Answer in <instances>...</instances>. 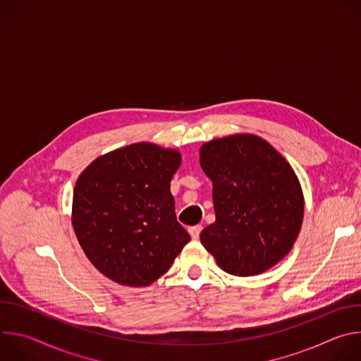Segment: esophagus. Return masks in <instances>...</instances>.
I'll list each match as a JSON object with an SVG mask.
<instances>
[{"mask_svg":"<svg viewBox=\"0 0 361 361\" xmlns=\"http://www.w3.org/2000/svg\"><path fill=\"white\" fill-rule=\"evenodd\" d=\"M188 233H190V235H191L192 240H198L200 233H201V226H192V227H190V228H188Z\"/></svg>","mask_w":361,"mask_h":361,"instance_id":"1","label":"esophagus"}]
</instances>
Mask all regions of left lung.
<instances>
[{
  "mask_svg": "<svg viewBox=\"0 0 361 361\" xmlns=\"http://www.w3.org/2000/svg\"><path fill=\"white\" fill-rule=\"evenodd\" d=\"M200 166L213 183L216 212L200 240L217 266L250 277L281 262L304 216L302 190L288 161L259 135L233 134L204 142Z\"/></svg>",
  "mask_w": 361,
  "mask_h": 361,
  "instance_id": "1",
  "label": "left lung"
}]
</instances>
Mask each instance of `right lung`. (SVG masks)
Returning <instances> with one entry per match:
<instances>
[{"label": "right lung", "mask_w": 361, "mask_h": 361, "mask_svg": "<svg viewBox=\"0 0 361 361\" xmlns=\"http://www.w3.org/2000/svg\"><path fill=\"white\" fill-rule=\"evenodd\" d=\"M181 152L135 142L97 157L77 178L71 221L92 266L110 280L145 287L169 271L190 241L170 181Z\"/></svg>", "instance_id": "obj_1"}]
</instances>
